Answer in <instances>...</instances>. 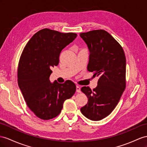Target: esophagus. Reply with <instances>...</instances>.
<instances>
[{
	"instance_id": "esophagus-1",
	"label": "esophagus",
	"mask_w": 147,
	"mask_h": 147,
	"mask_svg": "<svg viewBox=\"0 0 147 147\" xmlns=\"http://www.w3.org/2000/svg\"><path fill=\"white\" fill-rule=\"evenodd\" d=\"M76 92H81V88L80 86H76Z\"/></svg>"
}]
</instances>
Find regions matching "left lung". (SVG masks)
Masks as SVG:
<instances>
[{
  "label": "left lung",
  "mask_w": 147,
  "mask_h": 147,
  "mask_svg": "<svg viewBox=\"0 0 147 147\" xmlns=\"http://www.w3.org/2000/svg\"><path fill=\"white\" fill-rule=\"evenodd\" d=\"M90 52L88 70L99 77L97 87L84 86L88 101L81 112L92 120L106 117L114 109L125 89L126 59L122 47L104 30L81 33Z\"/></svg>",
  "instance_id": "obj_1"
}]
</instances>
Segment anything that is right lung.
<instances>
[{
    "mask_svg": "<svg viewBox=\"0 0 147 147\" xmlns=\"http://www.w3.org/2000/svg\"><path fill=\"white\" fill-rule=\"evenodd\" d=\"M76 36V33L44 28L31 38L22 51L17 70L18 86L30 109L41 119L58 116L64 102L76 92L71 81L51 83L49 78L51 67L58 65L60 53Z\"/></svg>",
    "mask_w": 147,
    "mask_h": 147,
    "instance_id": "add662e5",
    "label": "right lung"
}]
</instances>
